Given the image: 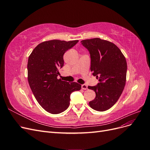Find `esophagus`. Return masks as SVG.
Returning a JSON list of instances; mask_svg holds the SVG:
<instances>
[{"mask_svg":"<svg viewBox=\"0 0 150 150\" xmlns=\"http://www.w3.org/2000/svg\"><path fill=\"white\" fill-rule=\"evenodd\" d=\"M81 88H82L84 90L87 89H88V86L86 84H82V85H81Z\"/></svg>","mask_w":150,"mask_h":150,"instance_id":"esophagus-1","label":"esophagus"}]
</instances>
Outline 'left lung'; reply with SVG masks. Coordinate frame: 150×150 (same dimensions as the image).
I'll use <instances>...</instances> for the list:
<instances>
[{"label": "left lung", "mask_w": 150, "mask_h": 150, "mask_svg": "<svg viewBox=\"0 0 150 150\" xmlns=\"http://www.w3.org/2000/svg\"><path fill=\"white\" fill-rule=\"evenodd\" d=\"M81 44L88 50L91 71L99 82L88 86L96 93L89 104L93 110L104 111L118 100L126 84L127 63L120 49L115 44L100 38L83 40Z\"/></svg>", "instance_id": "obj_1"}]
</instances>
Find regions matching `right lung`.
Instances as JSON below:
<instances>
[{
	"label": "right lung",
	"mask_w": 150,
	"mask_h": 150,
	"mask_svg": "<svg viewBox=\"0 0 150 150\" xmlns=\"http://www.w3.org/2000/svg\"><path fill=\"white\" fill-rule=\"evenodd\" d=\"M51 40L39 44L28 59V82L34 97L45 110L59 114L69 106L71 94L81 85L58 79L59 69L64 66L63 55L78 42Z\"/></svg>",
	"instance_id": "right-lung-1"
}]
</instances>
